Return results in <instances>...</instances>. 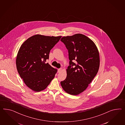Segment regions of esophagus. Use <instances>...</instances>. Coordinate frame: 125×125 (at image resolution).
Returning <instances> with one entry per match:
<instances>
[{
  "instance_id": "34e87169",
  "label": "esophagus",
  "mask_w": 125,
  "mask_h": 125,
  "mask_svg": "<svg viewBox=\"0 0 125 125\" xmlns=\"http://www.w3.org/2000/svg\"><path fill=\"white\" fill-rule=\"evenodd\" d=\"M61 71H62V68H60V69H58V72L59 73H60V72H61Z\"/></svg>"
}]
</instances>
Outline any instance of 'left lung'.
Here are the masks:
<instances>
[{
  "label": "left lung",
  "mask_w": 125,
  "mask_h": 125,
  "mask_svg": "<svg viewBox=\"0 0 125 125\" xmlns=\"http://www.w3.org/2000/svg\"><path fill=\"white\" fill-rule=\"evenodd\" d=\"M61 41L68 51L70 60L67 77L61 85L68 94L77 95L87 88L98 72V49L93 41L82 34L64 36Z\"/></svg>",
  "instance_id": "8db88e82"
}]
</instances>
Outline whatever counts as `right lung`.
I'll return each mask as SVG.
<instances>
[{"label": "right lung", "instance_id": "obj_1", "mask_svg": "<svg viewBox=\"0 0 125 125\" xmlns=\"http://www.w3.org/2000/svg\"><path fill=\"white\" fill-rule=\"evenodd\" d=\"M61 38L36 34L28 39L20 48L16 60L17 71L33 91L44 90L54 77L57 70L45 62Z\"/></svg>", "mask_w": 125, "mask_h": 125}]
</instances>
